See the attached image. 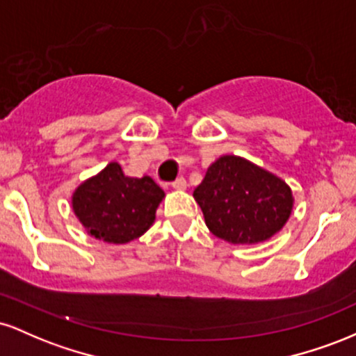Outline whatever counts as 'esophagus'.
<instances>
[{
	"label": "esophagus",
	"mask_w": 356,
	"mask_h": 356,
	"mask_svg": "<svg viewBox=\"0 0 356 356\" xmlns=\"http://www.w3.org/2000/svg\"><path fill=\"white\" fill-rule=\"evenodd\" d=\"M172 187H174V189H179V191L186 189V187H187V182H186V179H184V177H179V179H175V181L172 182Z\"/></svg>",
	"instance_id": "1"
}]
</instances>
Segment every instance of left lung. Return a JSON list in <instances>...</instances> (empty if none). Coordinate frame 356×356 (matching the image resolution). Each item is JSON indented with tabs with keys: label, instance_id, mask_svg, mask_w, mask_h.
Here are the masks:
<instances>
[{
	"label": "left lung",
	"instance_id": "1",
	"mask_svg": "<svg viewBox=\"0 0 356 356\" xmlns=\"http://www.w3.org/2000/svg\"><path fill=\"white\" fill-rule=\"evenodd\" d=\"M207 227L232 244H256L275 236L291 214V189L246 159L224 155L194 191Z\"/></svg>",
	"mask_w": 356,
	"mask_h": 356
}]
</instances>
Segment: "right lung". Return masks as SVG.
<instances>
[{
    "mask_svg": "<svg viewBox=\"0 0 356 356\" xmlns=\"http://www.w3.org/2000/svg\"><path fill=\"white\" fill-rule=\"evenodd\" d=\"M164 191L149 175L127 177L112 162L95 177L85 181L72 197L73 211L93 238L125 244L152 226Z\"/></svg>",
    "mask_w": 356,
    "mask_h": 356,
    "instance_id": "obj_1",
    "label": "right lung"
}]
</instances>
